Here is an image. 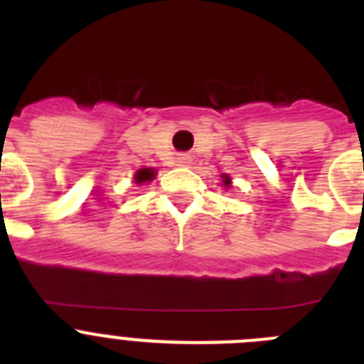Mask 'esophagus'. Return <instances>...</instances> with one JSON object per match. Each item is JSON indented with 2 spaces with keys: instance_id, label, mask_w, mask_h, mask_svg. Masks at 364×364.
Masks as SVG:
<instances>
[{
  "instance_id": "esophagus-1",
  "label": "esophagus",
  "mask_w": 364,
  "mask_h": 364,
  "mask_svg": "<svg viewBox=\"0 0 364 364\" xmlns=\"http://www.w3.org/2000/svg\"><path fill=\"white\" fill-rule=\"evenodd\" d=\"M189 164H191V156H189V154H178V156H176V166L186 167L189 166Z\"/></svg>"
}]
</instances>
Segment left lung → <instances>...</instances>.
I'll use <instances>...</instances> for the list:
<instances>
[{
	"label": "left lung",
	"mask_w": 364,
	"mask_h": 364,
	"mask_svg": "<svg viewBox=\"0 0 364 364\" xmlns=\"http://www.w3.org/2000/svg\"><path fill=\"white\" fill-rule=\"evenodd\" d=\"M220 178H222V188L230 189V188H231V176H230V175H226V173H224V175H222Z\"/></svg>",
	"instance_id": "left-lung-1"
}]
</instances>
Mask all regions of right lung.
<instances>
[{
  "instance_id": "add662e5",
  "label": "right lung",
  "mask_w": 364,
  "mask_h": 364,
  "mask_svg": "<svg viewBox=\"0 0 364 364\" xmlns=\"http://www.w3.org/2000/svg\"><path fill=\"white\" fill-rule=\"evenodd\" d=\"M156 176V171H154L153 167H142V169H138L133 176L134 184H146V182H151V180Z\"/></svg>"
}]
</instances>
